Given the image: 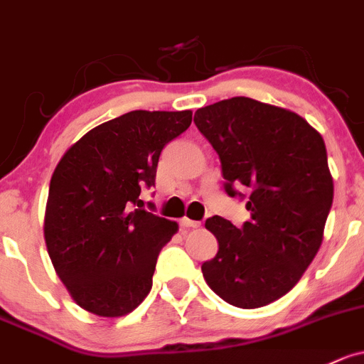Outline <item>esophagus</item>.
<instances>
[{
  "label": "esophagus",
  "instance_id": "34e87169",
  "mask_svg": "<svg viewBox=\"0 0 364 364\" xmlns=\"http://www.w3.org/2000/svg\"><path fill=\"white\" fill-rule=\"evenodd\" d=\"M181 225L182 228H191V229H198L199 225V222H196V220H191V218H187V217H183V218H181Z\"/></svg>",
  "mask_w": 364,
  "mask_h": 364
}]
</instances>
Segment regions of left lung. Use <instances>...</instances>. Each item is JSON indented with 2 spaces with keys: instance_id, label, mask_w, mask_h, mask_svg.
Returning <instances> with one entry per match:
<instances>
[{
  "instance_id": "obj_1",
  "label": "left lung",
  "mask_w": 364,
  "mask_h": 364,
  "mask_svg": "<svg viewBox=\"0 0 364 364\" xmlns=\"http://www.w3.org/2000/svg\"><path fill=\"white\" fill-rule=\"evenodd\" d=\"M194 123L220 158L224 189L245 198L250 220L208 218L218 252L201 265L222 300L257 309L299 283L323 241L333 178L323 136L302 116L232 97L198 109Z\"/></svg>"
}]
</instances>
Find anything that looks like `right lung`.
I'll use <instances>...</instances> for the list:
<instances>
[{"instance_id":"1","label":"right lung","mask_w":364,"mask_h":364,"mask_svg":"<svg viewBox=\"0 0 364 364\" xmlns=\"http://www.w3.org/2000/svg\"><path fill=\"white\" fill-rule=\"evenodd\" d=\"M193 121L191 111H132L73 144L50 181L45 241L74 302L119 318L152 288L159 252L177 222L142 210L159 154Z\"/></svg>"}]
</instances>
